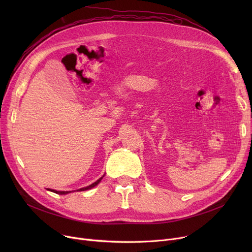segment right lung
Returning <instances> with one entry per match:
<instances>
[{
    "mask_svg": "<svg viewBox=\"0 0 252 252\" xmlns=\"http://www.w3.org/2000/svg\"><path fill=\"white\" fill-rule=\"evenodd\" d=\"M103 179V177L102 178H100L98 181H96L95 183H93L92 185H90V186H88V187H85V188H81V189H78L77 191H86V190H89V189H92V188H94L96 185H98L99 183H100V181ZM48 190H50V189H48ZM50 191H52V192H54V193H57V194H61V195H64V194H67V193H70L71 191H56V190H50Z\"/></svg>",
    "mask_w": 252,
    "mask_h": 252,
    "instance_id": "obj_1",
    "label": "right lung"
}]
</instances>
